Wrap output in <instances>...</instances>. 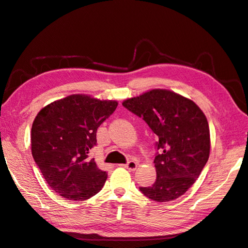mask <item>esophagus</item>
Here are the masks:
<instances>
[{
  "label": "esophagus",
  "instance_id": "1",
  "mask_svg": "<svg viewBox=\"0 0 248 248\" xmlns=\"http://www.w3.org/2000/svg\"><path fill=\"white\" fill-rule=\"evenodd\" d=\"M137 167H138V163H137L135 160H130L125 164V168L129 170H135Z\"/></svg>",
  "mask_w": 248,
  "mask_h": 248
}]
</instances>
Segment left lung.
Wrapping results in <instances>:
<instances>
[{"mask_svg": "<svg viewBox=\"0 0 248 248\" xmlns=\"http://www.w3.org/2000/svg\"><path fill=\"white\" fill-rule=\"evenodd\" d=\"M123 106L145 121L158 137L156 181L140 186L148 199L170 202L184 195L205 168L210 153L206 115L196 104L170 90L154 89L128 98Z\"/></svg>", "mask_w": 248, "mask_h": 248, "instance_id": "8db88e82", "label": "left lung"}]
</instances>
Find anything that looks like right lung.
Instances as JSON below:
<instances>
[{
	"instance_id": "add662e5",
	"label": "right lung",
	"mask_w": 248,
	"mask_h": 248,
	"mask_svg": "<svg viewBox=\"0 0 248 248\" xmlns=\"http://www.w3.org/2000/svg\"><path fill=\"white\" fill-rule=\"evenodd\" d=\"M115 101L69 95L42 108L31 126V154L52 190L69 201L98 193L107 173L89 157L100 125L117 109Z\"/></svg>"
}]
</instances>
